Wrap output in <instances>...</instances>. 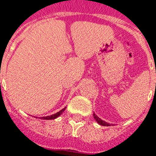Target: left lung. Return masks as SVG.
I'll return each instance as SVG.
<instances>
[{
	"mask_svg": "<svg viewBox=\"0 0 156 156\" xmlns=\"http://www.w3.org/2000/svg\"><path fill=\"white\" fill-rule=\"evenodd\" d=\"M93 116H94V118H95V120L96 121H97V123H99L100 125V126H110L111 125L109 123H108V122H105V121H104L103 120H101V119L99 117V116H97V115H95V113H93Z\"/></svg>",
	"mask_w": 156,
	"mask_h": 156,
	"instance_id": "8db88e82",
	"label": "left lung"
}]
</instances>
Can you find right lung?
<instances>
[{
    "instance_id": "1",
    "label": "right lung",
    "mask_w": 156,
    "mask_h": 156,
    "mask_svg": "<svg viewBox=\"0 0 156 156\" xmlns=\"http://www.w3.org/2000/svg\"><path fill=\"white\" fill-rule=\"evenodd\" d=\"M66 108H65L61 109V111H59L58 112H56V113L53 114V115H51V116H43V117H41V119H44V120H52V119H56V117H58L60 115H61V113L63 112L65 110H66Z\"/></svg>"
}]
</instances>
